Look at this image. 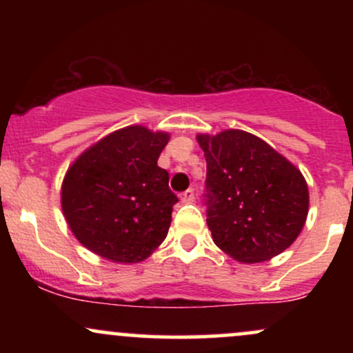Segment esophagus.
Returning a JSON list of instances; mask_svg holds the SVG:
<instances>
[{
    "label": "esophagus",
    "instance_id": "1",
    "mask_svg": "<svg viewBox=\"0 0 353 353\" xmlns=\"http://www.w3.org/2000/svg\"><path fill=\"white\" fill-rule=\"evenodd\" d=\"M179 197H181L182 204H190V202H194V199H196V196H194V190L192 189L184 190V192H182Z\"/></svg>",
    "mask_w": 353,
    "mask_h": 353
}]
</instances>
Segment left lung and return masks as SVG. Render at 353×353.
I'll return each mask as SVG.
<instances>
[{"label":"left lung","mask_w":353,"mask_h":353,"mask_svg":"<svg viewBox=\"0 0 353 353\" xmlns=\"http://www.w3.org/2000/svg\"><path fill=\"white\" fill-rule=\"evenodd\" d=\"M208 163V225L219 249L245 264L275 257L299 237L309 212L302 172L250 132L197 134Z\"/></svg>","instance_id":"8db88e82"}]
</instances>
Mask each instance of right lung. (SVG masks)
<instances>
[{
    "mask_svg": "<svg viewBox=\"0 0 353 353\" xmlns=\"http://www.w3.org/2000/svg\"><path fill=\"white\" fill-rule=\"evenodd\" d=\"M168 132L128 125L86 149L64 176L61 208L76 239L112 262L148 259L168 236L177 196L157 165Z\"/></svg>",
    "mask_w": 353,
    "mask_h": 353,
    "instance_id": "right-lung-1",
    "label": "right lung"
}]
</instances>
